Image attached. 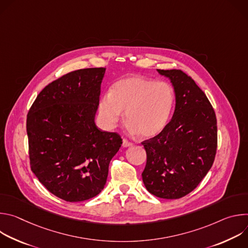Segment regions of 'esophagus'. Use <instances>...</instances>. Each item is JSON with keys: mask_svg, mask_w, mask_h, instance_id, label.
<instances>
[{"mask_svg": "<svg viewBox=\"0 0 248 248\" xmlns=\"http://www.w3.org/2000/svg\"><path fill=\"white\" fill-rule=\"evenodd\" d=\"M131 145H132V143L129 142L128 140L123 139V147H129V146H131Z\"/></svg>", "mask_w": 248, "mask_h": 248, "instance_id": "obj_1", "label": "esophagus"}]
</instances>
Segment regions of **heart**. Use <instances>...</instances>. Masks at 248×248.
I'll use <instances>...</instances> for the list:
<instances>
[{
    "label": "heart",
    "mask_w": 248,
    "mask_h": 248,
    "mask_svg": "<svg viewBox=\"0 0 248 248\" xmlns=\"http://www.w3.org/2000/svg\"><path fill=\"white\" fill-rule=\"evenodd\" d=\"M174 101V90L168 82L130 76L116 81L109 94L101 96L99 116L103 125L112 129L124 111L129 131L151 138L161 133L168 124Z\"/></svg>",
    "instance_id": "heart-1"
}]
</instances>
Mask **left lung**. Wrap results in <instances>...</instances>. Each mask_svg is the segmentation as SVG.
I'll use <instances>...</instances> for the list:
<instances>
[{
    "label": "left lung",
    "instance_id": "left-lung-1",
    "mask_svg": "<svg viewBox=\"0 0 248 248\" xmlns=\"http://www.w3.org/2000/svg\"><path fill=\"white\" fill-rule=\"evenodd\" d=\"M174 89L175 108L164 130L142 142L147 162L142 172L146 189L164 199L191 192L214 163L217 120L205 93L180 69H157Z\"/></svg>",
    "mask_w": 248,
    "mask_h": 248
}]
</instances>
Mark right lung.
Instances as JSON below:
<instances>
[{
  "instance_id": "1",
  "label": "right lung",
  "mask_w": 248,
  "mask_h": 248,
  "mask_svg": "<svg viewBox=\"0 0 248 248\" xmlns=\"http://www.w3.org/2000/svg\"><path fill=\"white\" fill-rule=\"evenodd\" d=\"M105 67L75 70L48 84L27 115L31 170L54 195L79 202L99 194L123 140L95 124Z\"/></svg>"
}]
</instances>
